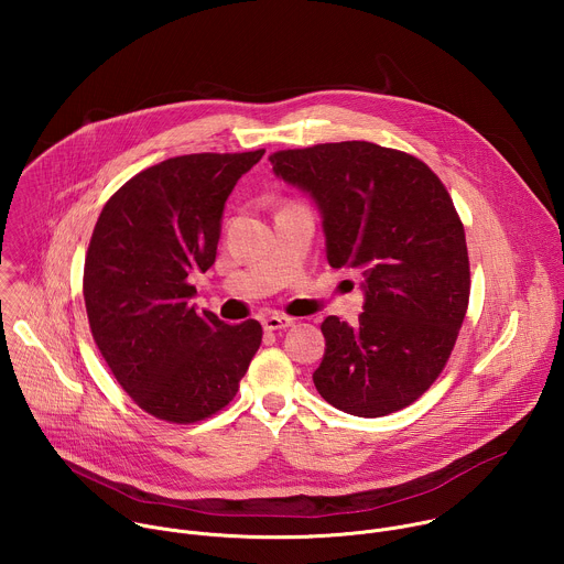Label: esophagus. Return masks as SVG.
<instances>
[{
  "mask_svg": "<svg viewBox=\"0 0 564 564\" xmlns=\"http://www.w3.org/2000/svg\"><path fill=\"white\" fill-rule=\"evenodd\" d=\"M290 326H294V318H290L285 314H270V316L263 318V328L270 330V333L272 330H285Z\"/></svg>",
  "mask_w": 564,
  "mask_h": 564,
  "instance_id": "34e87169",
  "label": "esophagus"
}]
</instances>
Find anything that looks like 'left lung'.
<instances>
[{
	"label": "left lung",
	"instance_id": "8db88e82",
	"mask_svg": "<svg viewBox=\"0 0 564 564\" xmlns=\"http://www.w3.org/2000/svg\"><path fill=\"white\" fill-rule=\"evenodd\" d=\"M270 163L316 203L328 263L364 274L359 324H321L318 394L357 417L411 406L444 370L470 294L464 225L446 187L420 158L366 140L285 149Z\"/></svg>",
	"mask_w": 564,
	"mask_h": 564
}]
</instances>
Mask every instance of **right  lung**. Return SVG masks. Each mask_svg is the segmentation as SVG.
Segmentation results:
<instances>
[{"label": "right lung", "mask_w": 564, "mask_h": 564, "mask_svg": "<svg viewBox=\"0 0 564 564\" xmlns=\"http://www.w3.org/2000/svg\"><path fill=\"white\" fill-rule=\"evenodd\" d=\"M189 153L127 181L102 207L85 261L91 335L118 383L149 415L194 424L223 411L257 355L263 328L227 326L189 299V276L216 261L234 185L263 158Z\"/></svg>", "instance_id": "right-lung-1"}]
</instances>
